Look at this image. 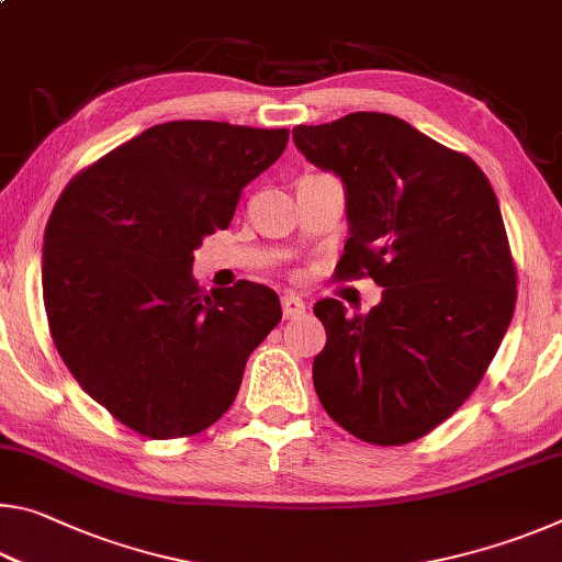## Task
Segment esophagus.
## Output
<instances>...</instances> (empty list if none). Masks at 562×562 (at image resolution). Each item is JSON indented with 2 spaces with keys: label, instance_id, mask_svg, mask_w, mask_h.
<instances>
[{
  "label": "esophagus",
  "instance_id": "1",
  "mask_svg": "<svg viewBox=\"0 0 562 562\" xmlns=\"http://www.w3.org/2000/svg\"><path fill=\"white\" fill-rule=\"evenodd\" d=\"M282 315L284 319H297L300 315H304V302L297 297V294H282Z\"/></svg>",
  "mask_w": 562,
  "mask_h": 562
}]
</instances>
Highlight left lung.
<instances>
[{
	"instance_id": "left-lung-1",
	"label": "left lung",
	"mask_w": 562,
	"mask_h": 562,
	"mask_svg": "<svg viewBox=\"0 0 562 562\" xmlns=\"http://www.w3.org/2000/svg\"><path fill=\"white\" fill-rule=\"evenodd\" d=\"M310 164L341 178V280L384 288L369 315L319 300L327 345L312 379L325 412L376 446L416 441L486 374L516 310V265L496 193L469 156L389 113L292 128Z\"/></svg>"
}]
</instances>
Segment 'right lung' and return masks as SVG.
Segmentation results:
<instances>
[{
	"label": "right lung",
	"mask_w": 562,
	"mask_h": 562,
	"mask_svg": "<svg viewBox=\"0 0 562 562\" xmlns=\"http://www.w3.org/2000/svg\"><path fill=\"white\" fill-rule=\"evenodd\" d=\"M288 128L170 121L81 170L44 231L52 339L91 398L148 439L205 431L233 406L247 357L282 319L240 280L205 292L193 250L225 231Z\"/></svg>",
	"instance_id": "obj_1"
}]
</instances>
